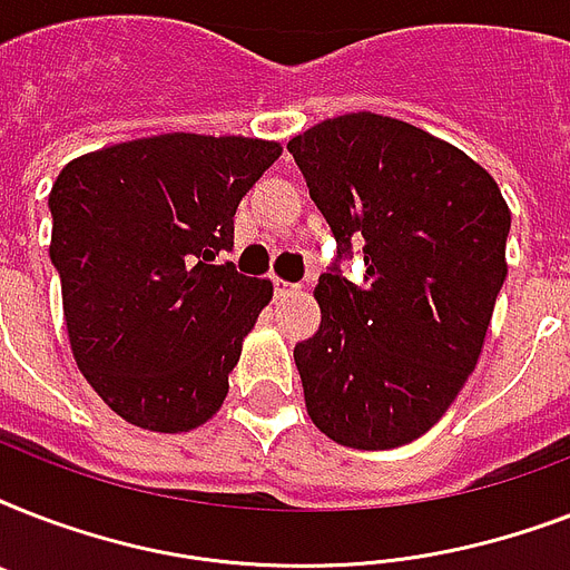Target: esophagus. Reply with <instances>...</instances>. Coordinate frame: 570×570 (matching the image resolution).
I'll return each instance as SVG.
<instances>
[{
  "mask_svg": "<svg viewBox=\"0 0 570 570\" xmlns=\"http://www.w3.org/2000/svg\"><path fill=\"white\" fill-rule=\"evenodd\" d=\"M298 293H302V286H298V284L281 281V277H277V281H275V295H277V298H289V295H298Z\"/></svg>",
  "mask_w": 570,
  "mask_h": 570,
  "instance_id": "esophagus-1",
  "label": "esophagus"
}]
</instances>
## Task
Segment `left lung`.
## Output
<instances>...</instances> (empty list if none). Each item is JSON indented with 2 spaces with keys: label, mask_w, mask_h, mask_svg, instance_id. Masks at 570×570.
I'll use <instances>...</instances> for the list:
<instances>
[{
  "label": "left lung",
  "mask_w": 570,
  "mask_h": 570,
  "mask_svg": "<svg viewBox=\"0 0 570 570\" xmlns=\"http://www.w3.org/2000/svg\"><path fill=\"white\" fill-rule=\"evenodd\" d=\"M286 150L337 239L364 248V286L337 266L313 289L322 325L295 346L307 414L352 450L416 441L479 361L512 213L494 177L405 120L352 111Z\"/></svg>",
  "instance_id": "left-lung-1"
}]
</instances>
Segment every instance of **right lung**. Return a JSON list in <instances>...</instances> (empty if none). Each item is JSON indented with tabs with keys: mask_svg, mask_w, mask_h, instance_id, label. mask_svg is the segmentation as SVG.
<instances>
[{
	"mask_svg": "<svg viewBox=\"0 0 570 570\" xmlns=\"http://www.w3.org/2000/svg\"><path fill=\"white\" fill-rule=\"evenodd\" d=\"M281 156L245 136L136 138L67 163L49 191V257L76 366L147 432H189L227 396L272 281L215 257L233 215Z\"/></svg>",
	"mask_w": 570,
	"mask_h": 570,
	"instance_id": "right-lung-1",
	"label": "right lung"
}]
</instances>
